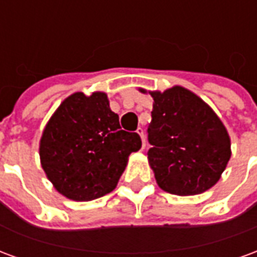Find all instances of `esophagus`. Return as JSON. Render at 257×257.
<instances>
[{
  "mask_svg": "<svg viewBox=\"0 0 257 257\" xmlns=\"http://www.w3.org/2000/svg\"><path fill=\"white\" fill-rule=\"evenodd\" d=\"M136 134L139 135L140 139H142V149H145V147H146V139H145V134H143V129L138 128Z\"/></svg>",
  "mask_w": 257,
  "mask_h": 257,
  "instance_id": "obj_1",
  "label": "esophagus"
}]
</instances>
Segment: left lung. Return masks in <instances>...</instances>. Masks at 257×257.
Instances as JSON below:
<instances>
[{
  "mask_svg": "<svg viewBox=\"0 0 257 257\" xmlns=\"http://www.w3.org/2000/svg\"><path fill=\"white\" fill-rule=\"evenodd\" d=\"M153 97L149 165L160 189L195 195L213 187L231 157V140L212 107L183 86L147 90Z\"/></svg>",
  "mask_w": 257,
  "mask_h": 257,
  "instance_id": "obj_1",
  "label": "left lung"
}]
</instances>
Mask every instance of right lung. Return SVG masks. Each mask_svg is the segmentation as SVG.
Segmentation results:
<instances>
[{
    "label": "right lung",
    "mask_w": 257,
    "mask_h": 257,
    "mask_svg": "<svg viewBox=\"0 0 257 257\" xmlns=\"http://www.w3.org/2000/svg\"><path fill=\"white\" fill-rule=\"evenodd\" d=\"M142 140L119 126L104 92H75L55 110L42 131L40 160L55 190L73 201L111 193Z\"/></svg>",
    "instance_id": "obj_1"
}]
</instances>
